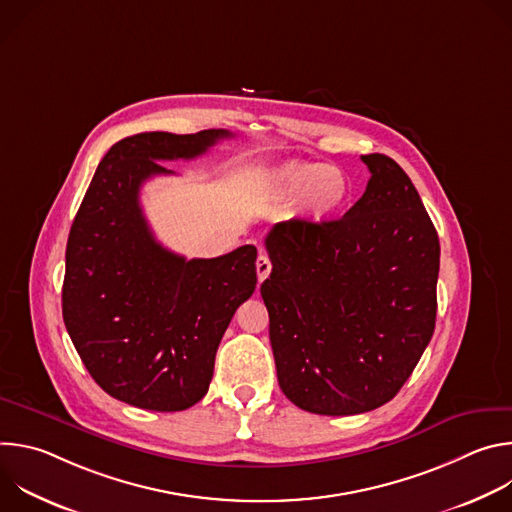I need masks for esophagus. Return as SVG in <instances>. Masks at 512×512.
Returning a JSON list of instances; mask_svg holds the SVG:
<instances>
[{"label":"esophagus","mask_w":512,"mask_h":512,"mask_svg":"<svg viewBox=\"0 0 512 512\" xmlns=\"http://www.w3.org/2000/svg\"><path fill=\"white\" fill-rule=\"evenodd\" d=\"M255 265H257V277H259V281L267 279L269 273H271V261H269V257H267V255H259Z\"/></svg>","instance_id":"obj_1"}]
</instances>
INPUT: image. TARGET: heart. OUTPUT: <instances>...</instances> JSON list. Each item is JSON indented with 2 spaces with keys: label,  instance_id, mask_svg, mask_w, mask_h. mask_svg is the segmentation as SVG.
I'll return each instance as SVG.
<instances>
[{
  "label": "heart",
  "instance_id": "heart-1",
  "mask_svg": "<svg viewBox=\"0 0 512 512\" xmlns=\"http://www.w3.org/2000/svg\"><path fill=\"white\" fill-rule=\"evenodd\" d=\"M265 196L269 202H302L306 216L322 223L344 206L348 184L324 164H287L269 176Z\"/></svg>",
  "mask_w": 512,
  "mask_h": 512
}]
</instances>
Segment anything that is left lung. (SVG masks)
I'll return each mask as SVG.
<instances>
[{"mask_svg": "<svg viewBox=\"0 0 512 512\" xmlns=\"http://www.w3.org/2000/svg\"><path fill=\"white\" fill-rule=\"evenodd\" d=\"M367 190L338 221L277 223L261 283L285 397L318 415L391 401L429 344L440 239L403 168L360 156Z\"/></svg>", "mask_w": 512, "mask_h": 512, "instance_id": "left-lung-1", "label": "left lung"}]
</instances>
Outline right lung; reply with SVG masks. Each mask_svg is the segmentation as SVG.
<instances>
[{
    "label": "right lung",
    "instance_id": "add662e5",
    "mask_svg": "<svg viewBox=\"0 0 512 512\" xmlns=\"http://www.w3.org/2000/svg\"><path fill=\"white\" fill-rule=\"evenodd\" d=\"M227 129L137 133L101 160L66 243L62 318L95 383L150 411H182L210 385L216 348L255 291L257 249L186 259L162 247L139 190L174 174L160 162L192 160Z\"/></svg>",
    "mask_w": 512,
    "mask_h": 512
}]
</instances>
